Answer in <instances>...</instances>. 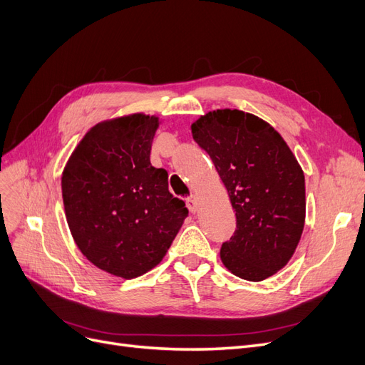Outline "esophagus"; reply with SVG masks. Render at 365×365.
Instances as JSON below:
<instances>
[{"label": "esophagus", "mask_w": 365, "mask_h": 365, "mask_svg": "<svg viewBox=\"0 0 365 365\" xmlns=\"http://www.w3.org/2000/svg\"><path fill=\"white\" fill-rule=\"evenodd\" d=\"M186 206L187 209H190L192 213H197L198 212V200L194 194H191L190 197L186 198Z\"/></svg>", "instance_id": "34e87169"}]
</instances>
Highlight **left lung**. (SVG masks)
<instances>
[{"mask_svg": "<svg viewBox=\"0 0 365 365\" xmlns=\"http://www.w3.org/2000/svg\"><path fill=\"white\" fill-rule=\"evenodd\" d=\"M236 212L235 235L221 247L233 275L263 281L284 267L305 222V178L281 135L264 120L239 110H217L192 126Z\"/></svg>", "mask_w": 365, "mask_h": 365, "instance_id": "8db88e82", "label": "left lung"}]
</instances>
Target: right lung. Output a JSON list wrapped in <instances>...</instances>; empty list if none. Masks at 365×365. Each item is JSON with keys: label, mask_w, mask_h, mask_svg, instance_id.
<instances>
[{"label": "right lung", "mask_w": 365, "mask_h": 365, "mask_svg": "<svg viewBox=\"0 0 365 365\" xmlns=\"http://www.w3.org/2000/svg\"><path fill=\"white\" fill-rule=\"evenodd\" d=\"M158 117L103 121L81 140L63 171L67 224L78 248L102 271L135 278L167 254L187 217L168 191V173L150 164Z\"/></svg>", "instance_id": "1"}]
</instances>
